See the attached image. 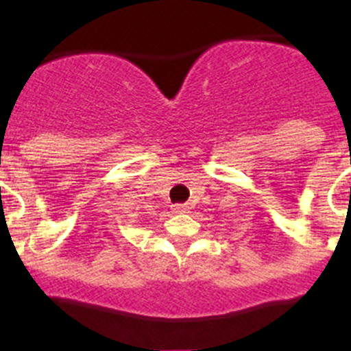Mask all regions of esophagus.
I'll return each instance as SVG.
<instances>
[{
	"label": "esophagus",
	"instance_id": "34e87169",
	"mask_svg": "<svg viewBox=\"0 0 351 351\" xmlns=\"http://www.w3.org/2000/svg\"><path fill=\"white\" fill-rule=\"evenodd\" d=\"M173 211H175V213H186L188 211V204H175V206H173Z\"/></svg>",
	"mask_w": 351,
	"mask_h": 351
}]
</instances>
